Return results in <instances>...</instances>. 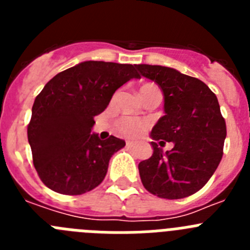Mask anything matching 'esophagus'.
<instances>
[{"instance_id": "34e87169", "label": "esophagus", "mask_w": 250, "mask_h": 250, "mask_svg": "<svg viewBox=\"0 0 250 250\" xmlns=\"http://www.w3.org/2000/svg\"><path fill=\"white\" fill-rule=\"evenodd\" d=\"M126 146L127 147H132V146H134V143H132V141H126Z\"/></svg>"}]
</instances>
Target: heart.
Returning a JSON list of instances; mask_svg holds the SVG:
<instances>
[{"mask_svg": "<svg viewBox=\"0 0 250 250\" xmlns=\"http://www.w3.org/2000/svg\"><path fill=\"white\" fill-rule=\"evenodd\" d=\"M140 96L144 100L147 95L151 92H160L158 86L154 83H144L140 86ZM149 126V123L146 120H140V119H134L130 116H123L116 121V129L120 132L121 135L126 138H138L140 136L145 130Z\"/></svg>", "mask_w": 250, "mask_h": 250, "instance_id": "1", "label": "heart"}]
</instances>
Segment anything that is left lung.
Listing matches in <instances>:
<instances>
[{
  "instance_id": "obj_1",
  "label": "left lung",
  "mask_w": 250,
  "mask_h": 250,
  "mask_svg": "<svg viewBox=\"0 0 250 250\" xmlns=\"http://www.w3.org/2000/svg\"><path fill=\"white\" fill-rule=\"evenodd\" d=\"M143 76L155 81L164 94L165 115L151 138L174 143L164 152L151 141L152 155L139 164L141 183L164 199H182L199 191L223 156L227 125L215 94L196 77L159 65H136Z\"/></svg>"
}]
</instances>
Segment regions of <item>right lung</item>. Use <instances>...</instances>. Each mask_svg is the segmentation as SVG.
Returning <instances> with one entry per match:
<instances>
[{
	"instance_id": "obj_1",
	"label": "right lung",
	"mask_w": 250,
	"mask_h": 250,
	"mask_svg": "<svg viewBox=\"0 0 250 250\" xmlns=\"http://www.w3.org/2000/svg\"><path fill=\"white\" fill-rule=\"evenodd\" d=\"M134 77L140 76L132 65L85 61L52 77L37 95L27 138L35 169L51 190L81 195L101 184L125 141L91 134L94 116Z\"/></svg>"
}]
</instances>
